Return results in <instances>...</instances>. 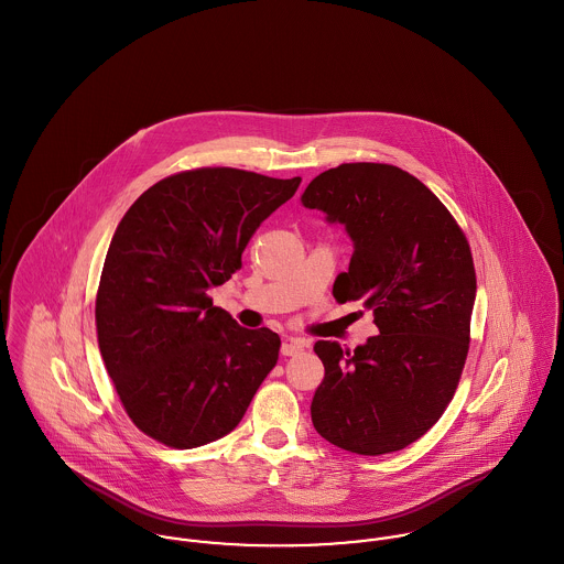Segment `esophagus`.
Segmentation results:
<instances>
[{
	"mask_svg": "<svg viewBox=\"0 0 564 564\" xmlns=\"http://www.w3.org/2000/svg\"><path fill=\"white\" fill-rule=\"evenodd\" d=\"M305 346H307L305 339L285 338L283 339V344H281V352H283V355H299Z\"/></svg>",
	"mask_w": 564,
	"mask_h": 564,
	"instance_id": "34e87169",
	"label": "esophagus"
}]
</instances>
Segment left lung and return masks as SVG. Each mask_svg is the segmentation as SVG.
Wrapping results in <instances>:
<instances>
[{
	"mask_svg": "<svg viewBox=\"0 0 564 564\" xmlns=\"http://www.w3.org/2000/svg\"><path fill=\"white\" fill-rule=\"evenodd\" d=\"M352 241L334 296L361 301L379 336L352 352L316 341L325 379L312 401L316 432L339 449H405L436 425L457 388L475 305L468 241L447 207L412 174L344 163L301 196Z\"/></svg>",
	"mask_w": 564,
	"mask_h": 564,
	"instance_id": "left-lung-1",
	"label": "left lung"
}]
</instances>
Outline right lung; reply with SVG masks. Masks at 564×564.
<instances>
[{"label":"right lung","mask_w":564,"mask_h":564,"mask_svg":"<svg viewBox=\"0 0 564 564\" xmlns=\"http://www.w3.org/2000/svg\"><path fill=\"white\" fill-rule=\"evenodd\" d=\"M301 178L203 167L159 181L117 225L96 325L105 366L132 423L194 449L230 434L276 366L281 338L243 329L207 296L241 268L259 225Z\"/></svg>","instance_id":"right-lung-1"}]
</instances>
